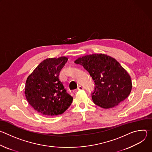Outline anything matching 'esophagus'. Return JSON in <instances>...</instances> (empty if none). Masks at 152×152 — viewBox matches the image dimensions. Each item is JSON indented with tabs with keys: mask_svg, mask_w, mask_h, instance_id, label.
I'll list each match as a JSON object with an SVG mask.
<instances>
[{
	"mask_svg": "<svg viewBox=\"0 0 152 152\" xmlns=\"http://www.w3.org/2000/svg\"><path fill=\"white\" fill-rule=\"evenodd\" d=\"M83 88L82 87V86L79 85V86H78L77 89V90H73V92H74V93H76V92H77V91H79V90H83Z\"/></svg>",
	"mask_w": 152,
	"mask_h": 152,
	"instance_id": "1",
	"label": "esophagus"
}]
</instances>
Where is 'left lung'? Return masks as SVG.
I'll return each mask as SVG.
<instances>
[{"label":"left lung","mask_w":152,"mask_h":152,"mask_svg":"<svg viewBox=\"0 0 152 152\" xmlns=\"http://www.w3.org/2000/svg\"><path fill=\"white\" fill-rule=\"evenodd\" d=\"M76 64L87 70L95 82L94 103L104 109L114 107L124 101L132 88L131 76L114 58L102 53L79 57Z\"/></svg>","instance_id":"obj_1"}]
</instances>
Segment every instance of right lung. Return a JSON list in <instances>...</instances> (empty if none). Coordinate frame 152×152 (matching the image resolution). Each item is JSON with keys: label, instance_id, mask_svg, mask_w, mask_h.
I'll return each instance as SVG.
<instances>
[{"label": "right lung", "instance_id": "obj_1", "mask_svg": "<svg viewBox=\"0 0 152 152\" xmlns=\"http://www.w3.org/2000/svg\"><path fill=\"white\" fill-rule=\"evenodd\" d=\"M67 60L66 56L47 58L27 78L26 98L34 109L43 115H61L72 103L73 97L59 79V73Z\"/></svg>", "mask_w": 152, "mask_h": 152}]
</instances>
